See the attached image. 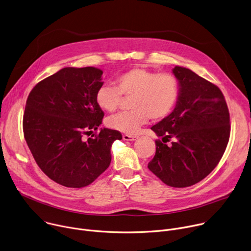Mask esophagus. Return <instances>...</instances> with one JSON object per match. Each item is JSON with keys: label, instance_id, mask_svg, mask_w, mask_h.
<instances>
[{"label": "esophagus", "instance_id": "1", "mask_svg": "<svg viewBox=\"0 0 251 251\" xmlns=\"http://www.w3.org/2000/svg\"><path fill=\"white\" fill-rule=\"evenodd\" d=\"M136 139H138L137 136H132V135H128V134L123 135V140H125V141H135Z\"/></svg>", "mask_w": 251, "mask_h": 251}]
</instances>
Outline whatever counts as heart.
I'll use <instances>...</instances> for the list:
<instances>
[{"label":"heart","instance_id":"obj_1","mask_svg":"<svg viewBox=\"0 0 251 251\" xmlns=\"http://www.w3.org/2000/svg\"><path fill=\"white\" fill-rule=\"evenodd\" d=\"M116 87L103 84L95 95L97 105L104 111L113 112L121 94L132 96L129 112L113 115L106 120L111 129L132 135L149 118H165L174 108L178 96V83L171 74H156L143 67L131 68L116 78Z\"/></svg>","mask_w":251,"mask_h":251}]
</instances>
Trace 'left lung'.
<instances>
[{
	"label": "left lung",
	"mask_w": 251,
	"mask_h": 251,
	"mask_svg": "<svg viewBox=\"0 0 251 251\" xmlns=\"http://www.w3.org/2000/svg\"><path fill=\"white\" fill-rule=\"evenodd\" d=\"M173 74L178 96L172 113L151 127L163 142L156 141L148 168L166 185L186 188L201 181L222 159L230 134L229 112L217 85L183 66H175Z\"/></svg>",
	"instance_id": "8db88e82"
}]
</instances>
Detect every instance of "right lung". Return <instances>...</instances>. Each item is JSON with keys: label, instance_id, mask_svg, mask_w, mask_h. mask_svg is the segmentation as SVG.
<instances>
[{"label": "right lung", "instance_id": "add662e5", "mask_svg": "<svg viewBox=\"0 0 251 251\" xmlns=\"http://www.w3.org/2000/svg\"><path fill=\"white\" fill-rule=\"evenodd\" d=\"M102 74L92 66L64 67L27 97L23 121L26 144L41 170L61 186L90 185L109 167L113 142L122 139L120 132L107 128L84 138L104 116L95 100L104 83Z\"/></svg>", "mask_w": 251, "mask_h": 251}]
</instances>
